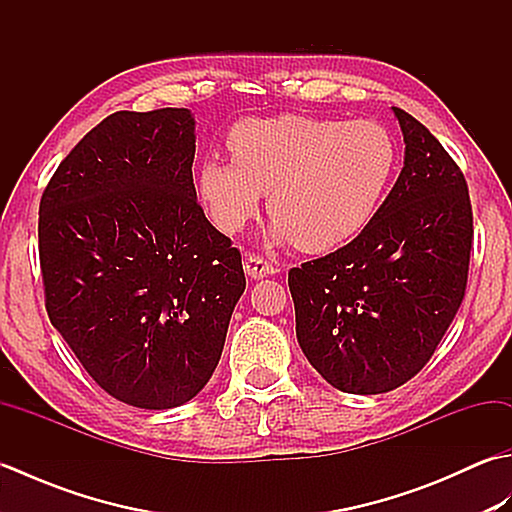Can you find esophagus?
Masks as SVG:
<instances>
[{
    "label": "esophagus",
    "mask_w": 512,
    "mask_h": 512,
    "mask_svg": "<svg viewBox=\"0 0 512 512\" xmlns=\"http://www.w3.org/2000/svg\"><path fill=\"white\" fill-rule=\"evenodd\" d=\"M244 270H246V275L253 277V279H264L268 275H275L277 273V268L273 264L266 262L262 255H255V253H248L246 255Z\"/></svg>",
    "instance_id": "1"
}]
</instances>
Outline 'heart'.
Here are the masks:
<instances>
[{"label":"heart","instance_id":"obj_1","mask_svg":"<svg viewBox=\"0 0 512 512\" xmlns=\"http://www.w3.org/2000/svg\"><path fill=\"white\" fill-rule=\"evenodd\" d=\"M231 162L200 169V198L211 220L235 233L268 194L273 235L310 253L363 233L383 206L398 171V143L376 121L279 116L239 125Z\"/></svg>","mask_w":512,"mask_h":512}]
</instances>
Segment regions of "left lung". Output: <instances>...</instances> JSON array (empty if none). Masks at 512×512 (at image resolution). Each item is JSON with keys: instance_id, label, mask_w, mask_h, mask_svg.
Returning <instances> with one entry per match:
<instances>
[{"instance_id": "left-lung-1", "label": "left lung", "mask_w": 512, "mask_h": 512, "mask_svg": "<svg viewBox=\"0 0 512 512\" xmlns=\"http://www.w3.org/2000/svg\"><path fill=\"white\" fill-rule=\"evenodd\" d=\"M405 167L363 233L290 268L297 339L347 394H385L429 363L469 279L473 211L464 173L400 107Z\"/></svg>"}]
</instances>
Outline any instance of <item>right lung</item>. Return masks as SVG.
Wrapping results in <instances>:
<instances>
[{
	"instance_id": "1",
	"label": "right lung",
	"mask_w": 512,
	"mask_h": 512,
	"mask_svg": "<svg viewBox=\"0 0 512 512\" xmlns=\"http://www.w3.org/2000/svg\"><path fill=\"white\" fill-rule=\"evenodd\" d=\"M184 107L116 112L81 138L39 202L50 323L107 394L171 409L209 383L246 288L242 255L193 187Z\"/></svg>"
}]
</instances>
